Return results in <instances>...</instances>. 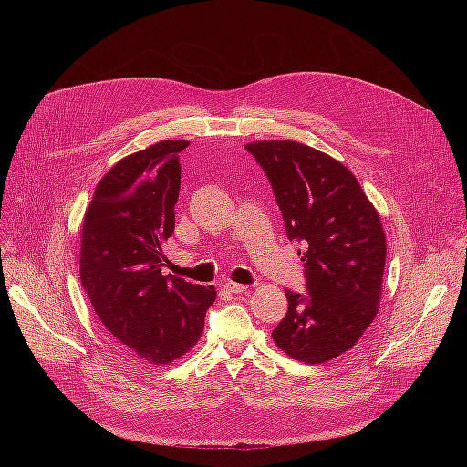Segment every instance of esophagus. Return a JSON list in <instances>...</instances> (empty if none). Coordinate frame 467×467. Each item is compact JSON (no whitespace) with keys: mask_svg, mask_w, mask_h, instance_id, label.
Listing matches in <instances>:
<instances>
[{"mask_svg":"<svg viewBox=\"0 0 467 467\" xmlns=\"http://www.w3.org/2000/svg\"><path fill=\"white\" fill-rule=\"evenodd\" d=\"M223 288H225V290H229L231 294H242V292H245V290H247V286H245V285H238V283H233V281L225 283V285H223Z\"/></svg>","mask_w":467,"mask_h":467,"instance_id":"obj_1","label":"esophagus"}]
</instances>
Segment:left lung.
Returning <instances> with one entry per match:
<instances>
[{
	"instance_id": "8db88e82",
	"label": "left lung",
	"mask_w": 467,
	"mask_h": 467,
	"mask_svg": "<svg viewBox=\"0 0 467 467\" xmlns=\"http://www.w3.org/2000/svg\"><path fill=\"white\" fill-rule=\"evenodd\" d=\"M245 150L272 182L288 240L305 244L306 294L286 290L274 342L299 362L332 360L358 342L379 308L386 262L379 214L337 159L292 140Z\"/></svg>"
}]
</instances>
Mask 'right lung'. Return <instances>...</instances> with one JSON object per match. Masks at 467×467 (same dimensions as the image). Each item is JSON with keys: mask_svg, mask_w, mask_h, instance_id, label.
<instances>
[{"mask_svg": "<svg viewBox=\"0 0 467 467\" xmlns=\"http://www.w3.org/2000/svg\"><path fill=\"white\" fill-rule=\"evenodd\" d=\"M186 146L162 140L114 164L83 223L81 283L94 312L129 351L157 366L197 344L216 299L214 286L162 275Z\"/></svg>", "mask_w": 467, "mask_h": 467, "instance_id": "add662e5", "label": "right lung"}]
</instances>
